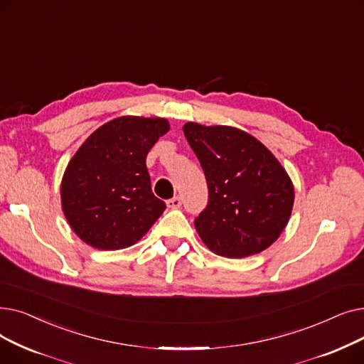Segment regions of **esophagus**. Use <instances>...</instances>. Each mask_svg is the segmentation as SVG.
I'll return each instance as SVG.
<instances>
[{
    "instance_id": "obj_1",
    "label": "esophagus",
    "mask_w": 364,
    "mask_h": 364,
    "mask_svg": "<svg viewBox=\"0 0 364 364\" xmlns=\"http://www.w3.org/2000/svg\"><path fill=\"white\" fill-rule=\"evenodd\" d=\"M181 204H182L181 197H173V198L167 200V207H168V209H179Z\"/></svg>"
}]
</instances>
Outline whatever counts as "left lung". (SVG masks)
<instances>
[{"instance_id": "obj_1", "label": "left lung", "mask_w": 364, "mask_h": 364, "mask_svg": "<svg viewBox=\"0 0 364 364\" xmlns=\"http://www.w3.org/2000/svg\"><path fill=\"white\" fill-rule=\"evenodd\" d=\"M183 133L203 167L209 201L194 225L203 243L227 257L269 247L291 215L293 183L274 155L243 130L186 123Z\"/></svg>"}]
</instances>
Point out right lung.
<instances>
[{
	"mask_svg": "<svg viewBox=\"0 0 364 364\" xmlns=\"http://www.w3.org/2000/svg\"><path fill=\"white\" fill-rule=\"evenodd\" d=\"M170 129L164 118L118 117L100 126L69 161L60 185L62 209L89 246H133L166 209L152 194L149 149Z\"/></svg>",
	"mask_w": 364,
	"mask_h": 364,
	"instance_id": "add662e5",
	"label": "right lung"
}]
</instances>
